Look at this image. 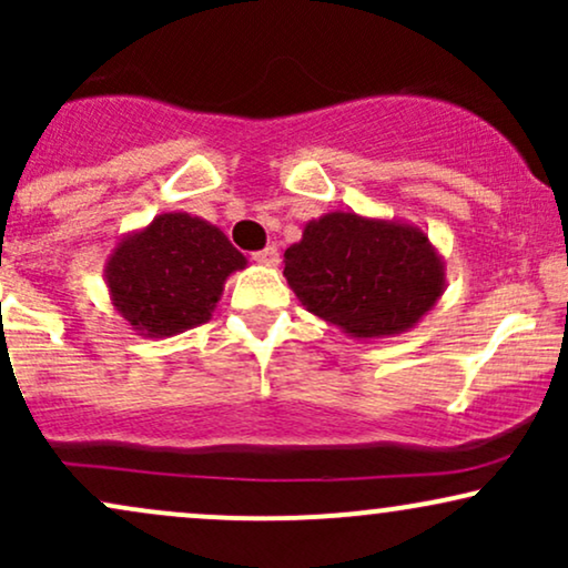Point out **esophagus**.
Returning a JSON list of instances; mask_svg holds the SVG:
<instances>
[{
  "label": "esophagus",
  "mask_w": 568,
  "mask_h": 568,
  "mask_svg": "<svg viewBox=\"0 0 568 568\" xmlns=\"http://www.w3.org/2000/svg\"><path fill=\"white\" fill-rule=\"evenodd\" d=\"M253 258H256V262L264 264V266H277L280 264V253H277L275 245L264 247V251H258V253H253Z\"/></svg>",
  "instance_id": "obj_1"
}]
</instances>
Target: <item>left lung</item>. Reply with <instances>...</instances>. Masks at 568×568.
Here are the masks:
<instances>
[{"instance_id": "8db88e82", "label": "left lung", "mask_w": 568, "mask_h": 568, "mask_svg": "<svg viewBox=\"0 0 568 568\" xmlns=\"http://www.w3.org/2000/svg\"><path fill=\"white\" fill-rule=\"evenodd\" d=\"M283 275L306 312L361 342L406 334L446 291V264L419 226L355 211L306 221Z\"/></svg>"}]
</instances>
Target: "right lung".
Here are the masks:
<instances>
[{
    "label": "right lung",
    "mask_w": 568,
    "mask_h": 568,
    "mask_svg": "<svg viewBox=\"0 0 568 568\" xmlns=\"http://www.w3.org/2000/svg\"><path fill=\"white\" fill-rule=\"evenodd\" d=\"M245 266L247 258L219 226L171 211L116 240L103 283L135 334L165 338L211 321L224 283Z\"/></svg>",
    "instance_id": "right-lung-1"
}]
</instances>
